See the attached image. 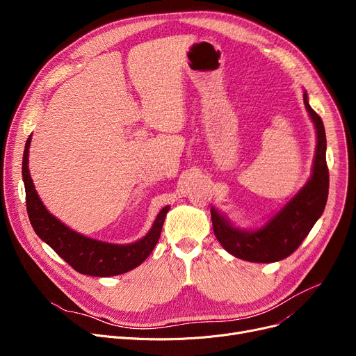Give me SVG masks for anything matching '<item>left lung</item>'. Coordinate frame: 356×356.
<instances>
[{
	"mask_svg": "<svg viewBox=\"0 0 356 356\" xmlns=\"http://www.w3.org/2000/svg\"><path fill=\"white\" fill-rule=\"evenodd\" d=\"M303 99L317 137L313 170L307 183L263 228L255 231L235 228L225 216L211 208L216 239L236 258L251 263H275L287 258L300 247L316 220L325 211L329 193L325 127L322 118L309 105L306 90Z\"/></svg>",
	"mask_w": 356,
	"mask_h": 356,
	"instance_id": "1",
	"label": "left lung"
}]
</instances>
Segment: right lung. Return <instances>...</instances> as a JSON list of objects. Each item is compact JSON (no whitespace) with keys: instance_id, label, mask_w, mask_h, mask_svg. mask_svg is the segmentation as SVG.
Returning a JSON list of instances; mask_svg holds the SVG:
<instances>
[{"instance_id":"1","label":"right lung","mask_w":356,"mask_h":356,"mask_svg":"<svg viewBox=\"0 0 356 356\" xmlns=\"http://www.w3.org/2000/svg\"><path fill=\"white\" fill-rule=\"evenodd\" d=\"M31 136L27 138L23 156V180L26 188V207L34 232L43 239L56 254L81 274L93 277H112L138 267L152 254L159 242L164 218L170 207H164L157 215L148 234L133 244H109L88 238L66 227L53 216L34 189L29 170V148Z\"/></svg>"}]
</instances>
